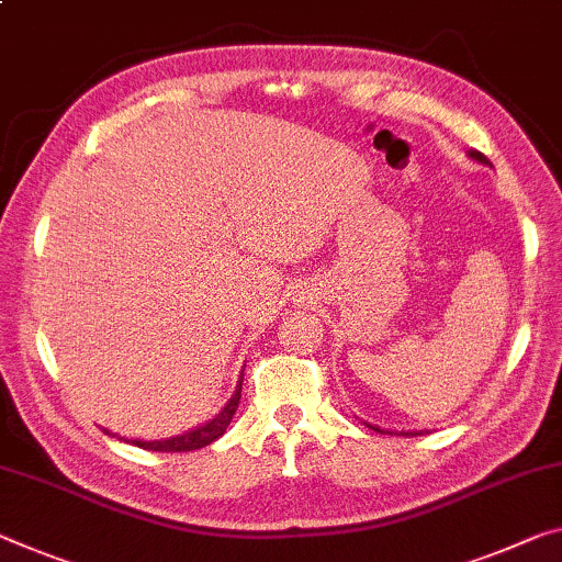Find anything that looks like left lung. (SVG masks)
Wrapping results in <instances>:
<instances>
[{
    "label": "left lung",
    "mask_w": 562,
    "mask_h": 562,
    "mask_svg": "<svg viewBox=\"0 0 562 562\" xmlns=\"http://www.w3.org/2000/svg\"><path fill=\"white\" fill-rule=\"evenodd\" d=\"M468 155H470L472 160H477L480 166H490V168H492V162H490L482 153H477V150H468ZM369 427H371V429H376V431H386V435H394V431H390V429H379L376 425H369ZM427 431H429V429H402L400 435H404V437H409V435H412V437H417V435H427Z\"/></svg>",
    "instance_id": "1"
}]
</instances>
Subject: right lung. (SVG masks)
I'll list each match as a JSON object with an SVG mask.
<instances>
[{"mask_svg": "<svg viewBox=\"0 0 562 562\" xmlns=\"http://www.w3.org/2000/svg\"><path fill=\"white\" fill-rule=\"evenodd\" d=\"M240 386H244V374H240L238 384H236V392H233V396L226 402V407H223L218 414H215L213 419L203 422V425H198L193 429L183 431V435H176V437H168V439H153V442H145V439H127V442L135 445V447H143V450H153V452H191V450H201V447L215 442V439H218L223 431H226V427L231 425L233 414H236V409H238Z\"/></svg>", "mask_w": 562, "mask_h": 562, "instance_id": "1", "label": "right lung"}]
</instances>
